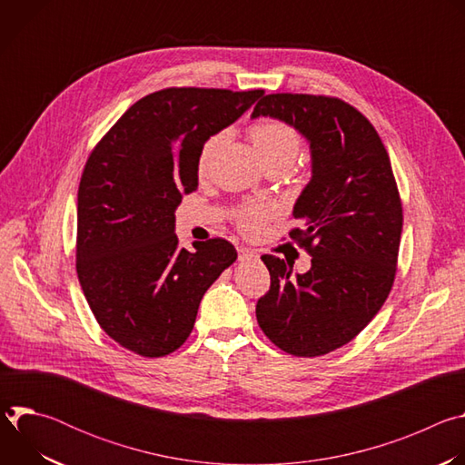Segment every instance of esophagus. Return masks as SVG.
I'll use <instances>...</instances> for the list:
<instances>
[{
  "label": "esophagus",
  "mask_w": 465,
  "mask_h": 465,
  "mask_svg": "<svg viewBox=\"0 0 465 465\" xmlns=\"http://www.w3.org/2000/svg\"><path fill=\"white\" fill-rule=\"evenodd\" d=\"M255 257H257V253L252 248H239V261H250Z\"/></svg>",
  "instance_id": "obj_1"
}]
</instances>
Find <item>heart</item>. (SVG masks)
<instances>
[{
	"mask_svg": "<svg viewBox=\"0 0 465 465\" xmlns=\"http://www.w3.org/2000/svg\"><path fill=\"white\" fill-rule=\"evenodd\" d=\"M250 136L252 142L262 160V163H272V162H289L292 163L300 153V136L298 132L278 119H262L257 121L252 128H250ZM221 136H213L210 138L203 151L201 156H198V167L204 169L208 163V158L212 156L217 142ZM272 213L271 206H248L244 210H241L239 213V224L244 232H257L264 221H267Z\"/></svg>",
	"mask_w": 465,
	"mask_h": 465,
	"instance_id": "obj_1",
	"label": "heart"
}]
</instances>
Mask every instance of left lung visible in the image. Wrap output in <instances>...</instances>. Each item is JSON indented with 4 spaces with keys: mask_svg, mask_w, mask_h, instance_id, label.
Masks as SVG:
<instances>
[{
    "mask_svg": "<svg viewBox=\"0 0 465 465\" xmlns=\"http://www.w3.org/2000/svg\"><path fill=\"white\" fill-rule=\"evenodd\" d=\"M257 117L291 124L309 143L311 180L292 208L303 228L291 237L312 257L305 274L261 257L271 291L257 302V323L285 353L325 355L353 341L390 294L403 230L400 193L375 128L348 103L272 94L255 104Z\"/></svg>",
    "mask_w": 465,
    "mask_h": 465,
    "instance_id": "obj_1",
    "label": "left lung"
}]
</instances>
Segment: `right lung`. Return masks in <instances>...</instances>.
<instances>
[{
    "label": "right lung",
    "instance_id": "1",
    "mask_svg": "<svg viewBox=\"0 0 465 465\" xmlns=\"http://www.w3.org/2000/svg\"><path fill=\"white\" fill-rule=\"evenodd\" d=\"M261 95L154 92L88 158L77 196V274L95 320L119 346L151 359L178 350L204 292L237 259L224 239L178 248L174 212L198 185L204 143Z\"/></svg>",
    "mask_w": 465,
    "mask_h": 465
}]
</instances>
